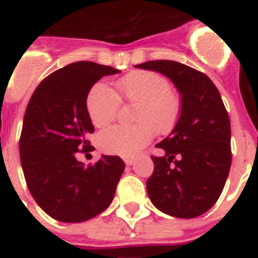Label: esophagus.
I'll list each match as a JSON object with an SVG mask.
<instances>
[{"label": "esophagus", "mask_w": 258, "mask_h": 258, "mask_svg": "<svg viewBox=\"0 0 258 258\" xmlns=\"http://www.w3.org/2000/svg\"><path fill=\"white\" fill-rule=\"evenodd\" d=\"M125 165H126V166L134 165V161H133V159H125Z\"/></svg>", "instance_id": "esophagus-1"}]
</instances>
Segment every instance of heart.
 Here are the masks:
<instances>
[{
	"mask_svg": "<svg viewBox=\"0 0 258 258\" xmlns=\"http://www.w3.org/2000/svg\"><path fill=\"white\" fill-rule=\"evenodd\" d=\"M126 101L138 104L133 126H113L101 132L97 144L108 154L132 158L148 145L153 133L171 129L179 113V99L170 89L165 76L150 71L132 72L116 83ZM120 108L118 97L103 84L93 87L87 97V110L96 127H105L116 118Z\"/></svg>",
	"mask_w": 258,
	"mask_h": 258,
	"instance_id": "1",
	"label": "heart"
}]
</instances>
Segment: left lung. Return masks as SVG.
Instances as JSON below:
<instances>
[{
  "label": "left lung",
  "mask_w": 258,
  "mask_h": 258,
  "mask_svg": "<svg viewBox=\"0 0 258 258\" xmlns=\"http://www.w3.org/2000/svg\"><path fill=\"white\" fill-rule=\"evenodd\" d=\"M137 68L169 78L180 95V116L171 133L155 146L154 171L146 182L152 203L174 218L207 212L220 197L231 169V122L210 78L174 60H150Z\"/></svg>",
  "instance_id": "8db88e82"
}]
</instances>
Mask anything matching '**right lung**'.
<instances>
[{
  "label": "right lung",
  "mask_w": 258,
  "mask_h": 258,
  "mask_svg": "<svg viewBox=\"0 0 258 258\" xmlns=\"http://www.w3.org/2000/svg\"><path fill=\"white\" fill-rule=\"evenodd\" d=\"M118 70L93 61H76L40 82L25 112L19 155L27 188L55 220L82 223L109 207L125 169L117 155H101L93 166L78 161L92 152L88 136L95 127L87 97L103 76Z\"/></svg>",
  "instance_id": "right-lung-1"
}]
</instances>
